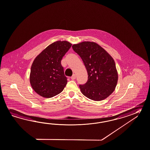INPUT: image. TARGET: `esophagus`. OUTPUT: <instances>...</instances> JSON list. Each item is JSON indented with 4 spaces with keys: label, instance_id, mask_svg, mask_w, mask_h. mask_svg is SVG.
Segmentation results:
<instances>
[{
    "label": "esophagus",
    "instance_id": "34e87169",
    "mask_svg": "<svg viewBox=\"0 0 150 150\" xmlns=\"http://www.w3.org/2000/svg\"><path fill=\"white\" fill-rule=\"evenodd\" d=\"M71 79H72V80H74V79H76V74H73V76H72V77H71Z\"/></svg>",
    "mask_w": 150,
    "mask_h": 150
}]
</instances>
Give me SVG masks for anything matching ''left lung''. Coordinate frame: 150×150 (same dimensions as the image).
<instances>
[{
    "mask_svg": "<svg viewBox=\"0 0 150 150\" xmlns=\"http://www.w3.org/2000/svg\"><path fill=\"white\" fill-rule=\"evenodd\" d=\"M72 48L81 57L88 74L86 84L79 85L81 92L95 101L107 98L115 90L118 81L114 59L94 42L74 44Z\"/></svg>",
    "mask_w": 150,
    "mask_h": 150,
    "instance_id": "obj_1",
    "label": "left lung"
}]
</instances>
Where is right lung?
Instances as JSON below:
<instances>
[{
    "instance_id": "obj_1",
    "label": "right lung",
    "mask_w": 150,
    "mask_h": 150,
    "mask_svg": "<svg viewBox=\"0 0 150 150\" xmlns=\"http://www.w3.org/2000/svg\"><path fill=\"white\" fill-rule=\"evenodd\" d=\"M72 44L66 41L51 43L35 58L31 67L30 83L40 96L51 98L59 94L67 83L61 60Z\"/></svg>"
}]
</instances>
